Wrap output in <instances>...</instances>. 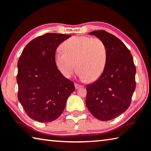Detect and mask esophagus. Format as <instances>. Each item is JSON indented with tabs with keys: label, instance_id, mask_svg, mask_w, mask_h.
I'll return each mask as SVG.
<instances>
[{
	"label": "esophagus",
	"instance_id": "esophagus-1",
	"mask_svg": "<svg viewBox=\"0 0 151 151\" xmlns=\"http://www.w3.org/2000/svg\"><path fill=\"white\" fill-rule=\"evenodd\" d=\"M82 86H81V85H79V84H78V83H75V88H76V89H79V88H82Z\"/></svg>",
	"mask_w": 151,
	"mask_h": 151
}]
</instances>
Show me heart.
Here are the masks:
<instances>
[{"mask_svg":"<svg viewBox=\"0 0 151 151\" xmlns=\"http://www.w3.org/2000/svg\"><path fill=\"white\" fill-rule=\"evenodd\" d=\"M63 50H58L54 62L65 78H70L75 70L82 80H96L104 71L107 61V50L99 38L88 36H74L62 44Z\"/></svg>","mask_w":151,"mask_h":151,"instance_id":"obj_1","label":"heart"}]
</instances>
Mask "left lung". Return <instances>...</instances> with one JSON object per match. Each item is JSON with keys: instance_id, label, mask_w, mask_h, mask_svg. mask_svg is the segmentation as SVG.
Instances as JSON below:
<instances>
[{"instance_id": "1", "label": "left lung", "mask_w": 151, "mask_h": 151, "mask_svg": "<svg viewBox=\"0 0 151 151\" xmlns=\"http://www.w3.org/2000/svg\"><path fill=\"white\" fill-rule=\"evenodd\" d=\"M104 42L107 61L96 82L87 86L86 104L95 117L109 121L130 106L136 88V68L129 50L115 36L105 30L89 32Z\"/></svg>"}]
</instances>
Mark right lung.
<instances>
[{
  "label": "right lung",
  "instance_id": "add662e5",
  "mask_svg": "<svg viewBox=\"0 0 151 151\" xmlns=\"http://www.w3.org/2000/svg\"><path fill=\"white\" fill-rule=\"evenodd\" d=\"M70 37L57 33L37 37L26 45L18 60V101L26 114L38 122L59 117L75 90L73 81L62 75L54 62L57 47Z\"/></svg>",
  "mask_w": 151,
  "mask_h": 151
}]
</instances>
